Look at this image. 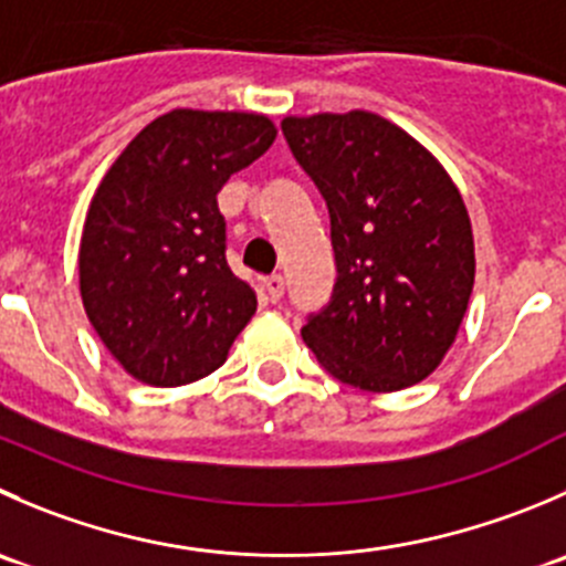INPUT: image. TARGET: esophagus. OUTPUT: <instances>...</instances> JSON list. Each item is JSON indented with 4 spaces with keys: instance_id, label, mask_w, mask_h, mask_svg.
I'll return each mask as SVG.
<instances>
[{
    "instance_id": "34e87169",
    "label": "esophagus",
    "mask_w": 566,
    "mask_h": 566,
    "mask_svg": "<svg viewBox=\"0 0 566 566\" xmlns=\"http://www.w3.org/2000/svg\"><path fill=\"white\" fill-rule=\"evenodd\" d=\"M262 287H265L268 298L279 301V298H282V295H284V279L279 276V273H273V276L262 279Z\"/></svg>"
}]
</instances>
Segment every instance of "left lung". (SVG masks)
Listing matches in <instances>:
<instances>
[{"instance_id":"obj_1","label":"left lung","mask_w":566,"mask_h":566,"mask_svg":"<svg viewBox=\"0 0 566 566\" xmlns=\"http://www.w3.org/2000/svg\"><path fill=\"white\" fill-rule=\"evenodd\" d=\"M295 160L332 216L337 284L301 337L350 387L398 392L457 339L475 282L468 207L420 140L367 109L287 115Z\"/></svg>"}]
</instances>
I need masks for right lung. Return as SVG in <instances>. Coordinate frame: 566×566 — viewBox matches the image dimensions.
<instances>
[{"mask_svg":"<svg viewBox=\"0 0 566 566\" xmlns=\"http://www.w3.org/2000/svg\"><path fill=\"white\" fill-rule=\"evenodd\" d=\"M273 140L276 124L262 113L171 109L98 182L80 240L82 306L137 381H199L249 326L256 293L227 262L218 193Z\"/></svg>","mask_w":566,"mask_h":566,"instance_id":"1","label":"right lung"}]
</instances>
